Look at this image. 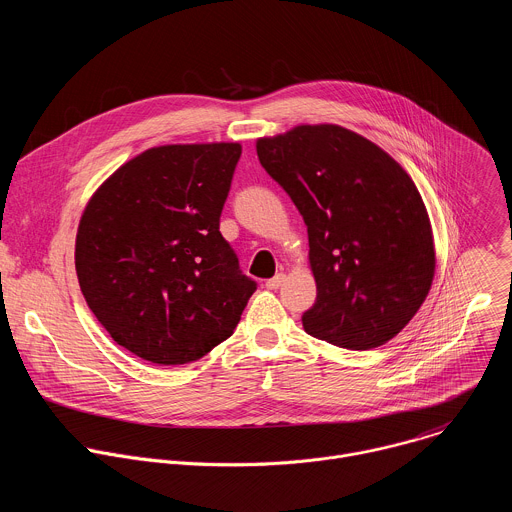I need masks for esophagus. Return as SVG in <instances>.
Here are the masks:
<instances>
[{
	"label": "esophagus",
	"mask_w": 512,
	"mask_h": 512,
	"mask_svg": "<svg viewBox=\"0 0 512 512\" xmlns=\"http://www.w3.org/2000/svg\"><path fill=\"white\" fill-rule=\"evenodd\" d=\"M285 279H287L285 273H277L275 277H271V279L265 281V287H267V289H279V287L285 283Z\"/></svg>",
	"instance_id": "esophagus-1"
}]
</instances>
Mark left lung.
Here are the masks:
<instances>
[{"label": "left lung", "mask_w": 512, "mask_h": 512, "mask_svg": "<svg viewBox=\"0 0 512 512\" xmlns=\"http://www.w3.org/2000/svg\"><path fill=\"white\" fill-rule=\"evenodd\" d=\"M257 156L307 225L315 303L309 335L346 350L384 346L424 303L436 267L424 201L368 138L303 124L257 140Z\"/></svg>", "instance_id": "8db88e82"}]
</instances>
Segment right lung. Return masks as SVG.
Wrapping results in <instances>:
<instances>
[{"mask_svg":"<svg viewBox=\"0 0 512 512\" xmlns=\"http://www.w3.org/2000/svg\"><path fill=\"white\" fill-rule=\"evenodd\" d=\"M241 144H166L92 195L76 273L96 319L134 356L179 366L235 331L257 289L219 231Z\"/></svg>","mask_w":512,"mask_h":512,"instance_id":"obj_1","label":"right lung"}]
</instances>
